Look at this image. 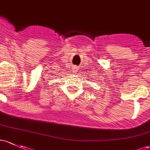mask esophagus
Here are the masks:
<instances>
[{
  "instance_id": "34e87169",
  "label": "esophagus",
  "mask_w": 150,
  "mask_h": 150,
  "mask_svg": "<svg viewBox=\"0 0 150 150\" xmlns=\"http://www.w3.org/2000/svg\"><path fill=\"white\" fill-rule=\"evenodd\" d=\"M78 66H76V65H75V66H74V67H73V71L74 72H76L77 71H78Z\"/></svg>"
}]
</instances>
